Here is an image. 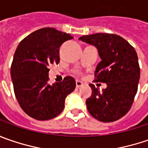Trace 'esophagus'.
<instances>
[{"label":"esophagus","mask_w":148,"mask_h":148,"mask_svg":"<svg viewBox=\"0 0 148 148\" xmlns=\"http://www.w3.org/2000/svg\"><path fill=\"white\" fill-rule=\"evenodd\" d=\"M83 85V83L81 82V81H79V80H76V87L77 88H79Z\"/></svg>","instance_id":"esophagus-1"}]
</instances>
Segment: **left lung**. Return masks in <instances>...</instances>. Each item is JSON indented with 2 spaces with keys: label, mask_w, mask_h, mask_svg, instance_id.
Here are the masks:
<instances>
[{
  "label": "left lung",
  "mask_w": 148,
  "mask_h": 148,
  "mask_svg": "<svg viewBox=\"0 0 148 148\" xmlns=\"http://www.w3.org/2000/svg\"><path fill=\"white\" fill-rule=\"evenodd\" d=\"M79 40L97 48L101 61L94 72L95 81L107 84L102 92L89 84L92 94L86 100L88 111L101 122L117 121L129 111L138 91L140 68L136 50L114 34L96 33Z\"/></svg>",
  "instance_id": "1"
}]
</instances>
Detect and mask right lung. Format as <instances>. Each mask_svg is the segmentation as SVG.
I'll return each instance as SVG.
<instances>
[{
    "mask_svg": "<svg viewBox=\"0 0 148 148\" xmlns=\"http://www.w3.org/2000/svg\"><path fill=\"white\" fill-rule=\"evenodd\" d=\"M71 39L69 34L43 28L26 36L17 46L10 75L16 99L29 117L40 121L57 117L68 94L74 90L76 84L71 76L61 83L48 84L49 66L59 64L60 48Z\"/></svg>",
    "mask_w": 148,
    "mask_h": 148,
    "instance_id": "1",
    "label": "right lung"
}]
</instances>
